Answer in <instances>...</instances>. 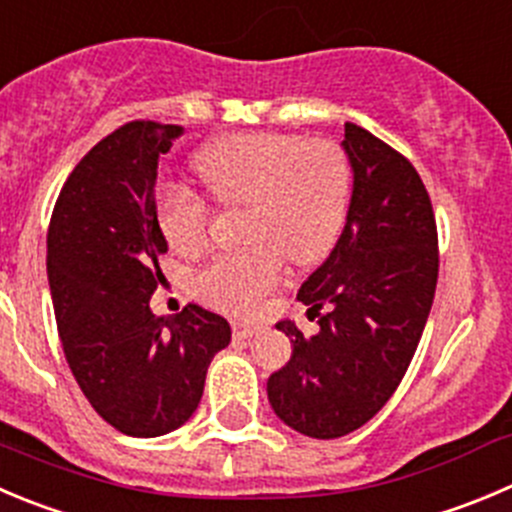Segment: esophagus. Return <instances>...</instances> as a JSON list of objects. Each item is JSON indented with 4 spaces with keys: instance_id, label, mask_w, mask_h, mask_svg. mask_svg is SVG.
<instances>
[{
    "instance_id": "obj_1",
    "label": "esophagus",
    "mask_w": 512,
    "mask_h": 512,
    "mask_svg": "<svg viewBox=\"0 0 512 512\" xmlns=\"http://www.w3.org/2000/svg\"><path fill=\"white\" fill-rule=\"evenodd\" d=\"M259 332H261V324H256V321H241V319L233 321V334H236L238 339H248Z\"/></svg>"
}]
</instances>
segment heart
I'll return each instance as SVG.
<instances>
[{"instance_id":"heart-1","label":"heart","mask_w":512,"mask_h":512,"mask_svg":"<svg viewBox=\"0 0 512 512\" xmlns=\"http://www.w3.org/2000/svg\"><path fill=\"white\" fill-rule=\"evenodd\" d=\"M196 170L223 206H243L246 246L216 256L196 276V294L226 314H251L281 286L289 259L316 264L332 251L349 208V163L332 140L241 133L208 145ZM211 203L183 183L158 191V221L180 253L201 251Z\"/></svg>"}]
</instances>
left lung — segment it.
<instances>
[{"label": "left lung", "mask_w": 512, "mask_h": 512, "mask_svg": "<svg viewBox=\"0 0 512 512\" xmlns=\"http://www.w3.org/2000/svg\"><path fill=\"white\" fill-rule=\"evenodd\" d=\"M342 145L354 170L347 226L299 289L319 329L306 337L294 321L276 324L294 352L266 384L279 420L316 440L349 435L387 405L425 332L440 271L435 211L415 165L354 123Z\"/></svg>", "instance_id": "left-lung-1"}]
</instances>
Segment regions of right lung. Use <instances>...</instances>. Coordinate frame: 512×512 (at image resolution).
Instances as JSON below:
<instances>
[{
	"label": "right lung",
	"instance_id": "obj_1",
	"mask_svg": "<svg viewBox=\"0 0 512 512\" xmlns=\"http://www.w3.org/2000/svg\"><path fill=\"white\" fill-rule=\"evenodd\" d=\"M183 130L133 120L70 173L47 231V276L67 364L92 410L130 437L178 430L196 412L211 359L228 347L223 316L188 304L155 316L158 160Z\"/></svg>",
	"mask_w": 512,
	"mask_h": 512
}]
</instances>
